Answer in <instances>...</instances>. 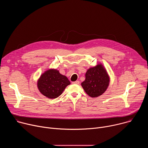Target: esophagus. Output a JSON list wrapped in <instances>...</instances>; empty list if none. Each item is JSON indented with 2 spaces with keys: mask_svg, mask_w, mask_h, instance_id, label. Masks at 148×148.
<instances>
[{
  "mask_svg": "<svg viewBox=\"0 0 148 148\" xmlns=\"http://www.w3.org/2000/svg\"><path fill=\"white\" fill-rule=\"evenodd\" d=\"M72 83L74 84H79V81H75L72 82Z\"/></svg>",
  "mask_w": 148,
  "mask_h": 148,
  "instance_id": "obj_1",
  "label": "esophagus"
}]
</instances>
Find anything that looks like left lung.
I'll return each mask as SVG.
<instances>
[{"instance_id":"left-lung-1","label":"left lung","mask_w":148,"mask_h":148,"mask_svg":"<svg viewBox=\"0 0 148 148\" xmlns=\"http://www.w3.org/2000/svg\"><path fill=\"white\" fill-rule=\"evenodd\" d=\"M110 81V76L102 64L87 70L86 79L81 82V86L85 92L91 97L96 98L108 88Z\"/></svg>"}]
</instances>
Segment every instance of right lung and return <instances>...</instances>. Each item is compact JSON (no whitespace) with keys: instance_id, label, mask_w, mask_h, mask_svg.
<instances>
[{"instance_id":"right-lung-1","label":"right lung","mask_w":148,"mask_h":148,"mask_svg":"<svg viewBox=\"0 0 148 148\" xmlns=\"http://www.w3.org/2000/svg\"><path fill=\"white\" fill-rule=\"evenodd\" d=\"M37 88L41 94L50 99L58 97L71 84L67 77L57 69H51L42 74L37 81Z\"/></svg>"}]
</instances>
